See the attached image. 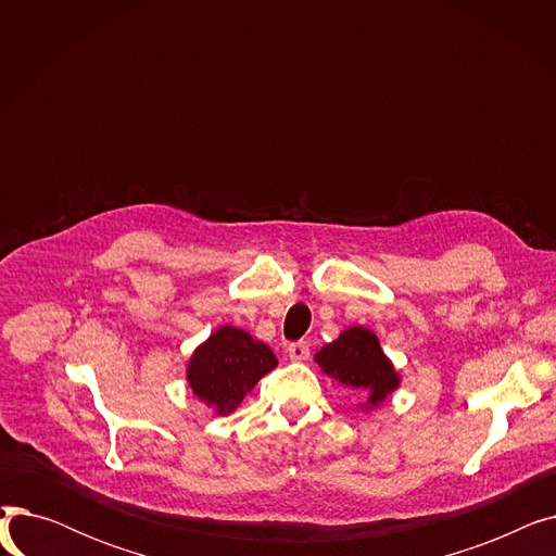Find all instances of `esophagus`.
Returning a JSON list of instances; mask_svg holds the SVG:
<instances>
[{"label":"esophagus","instance_id":"1","mask_svg":"<svg viewBox=\"0 0 556 556\" xmlns=\"http://www.w3.org/2000/svg\"><path fill=\"white\" fill-rule=\"evenodd\" d=\"M286 354H288V358H290V361L302 363V361H306V358L311 356V349H308V344H306V342H293V344H288Z\"/></svg>","mask_w":556,"mask_h":556}]
</instances>
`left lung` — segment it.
Returning a JSON list of instances; mask_svg holds the SVG:
<instances>
[{
  "instance_id": "obj_1",
  "label": "left lung",
  "mask_w": 556,
  "mask_h": 556,
  "mask_svg": "<svg viewBox=\"0 0 556 556\" xmlns=\"http://www.w3.org/2000/svg\"><path fill=\"white\" fill-rule=\"evenodd\" d=\"M315 363L344 388L367 394L369 405H378L399 388V374L383 354L378 338L365 327H352L338 340L315 354Z\"/></svg>"
}]
</instances>
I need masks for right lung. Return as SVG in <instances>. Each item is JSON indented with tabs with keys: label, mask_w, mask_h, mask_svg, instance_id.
Wrapping results in <instances>:
<instances>
[{
	"label": "right lung",
	"mask_w": 556,
	"mask_h": 556,
	"mask_svg": "<svg viewBox=\"0 0 556 556\" xmlns=\"http://www.w3.org/2000/svg\"><path fill=\"white\" fill-rule=\"evenodd\" d=\"M277 367L268 344L237 327H220L202 342L187 367L193 394L218 415L233 413L263 376Z\"/></svg>",
	"instance_id": "right-lung-1"
}]
</instances>
